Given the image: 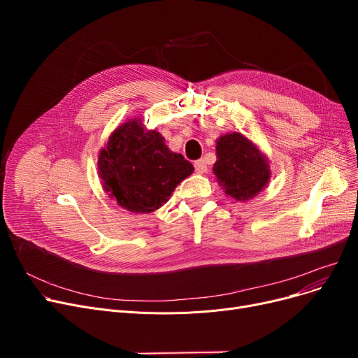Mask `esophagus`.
Masks as SVG:
<instances>
[{"label": "esophagus", "mask_w": 358, "mask_h": 358, "mask_svg": "<svg viewBox=\"0 0 358 358\" xmlns=\"http://www.w3.org/2000/svg\"><path fill=\"white\" fill-rule=\"evenodd\" d=\"M194 168H196V173H199V174H204L206 171H208V165H206L204 159L196 161L194 162Z\"/></svg>", "instance_id": "34e87169"}]
</instances>
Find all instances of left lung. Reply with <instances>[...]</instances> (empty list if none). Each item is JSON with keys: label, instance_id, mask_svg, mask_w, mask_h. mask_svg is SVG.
Returning <instances> with one entry per match:
<instances>
[{"label": "left lung", "instance_id": "left-lung-1", "mask_svg": "<svg viewBox=\"0 0 358 358\" xmlns=\"http://www.w3.org/2000/svg\"><path fill=\"white\" fill-rule=\"evenodd\" d=\"M216 162L213 173L235 200L247 201L255 197L270 180L268 159L250 139L234 131L216 141Z\"/></svg>", "mask_w": 358, "mask_h": 358}]
</instances>
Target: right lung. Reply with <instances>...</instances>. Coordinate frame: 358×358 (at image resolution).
Here are the masks:
<instances>
[{
	"mask_svg": "<svg viewBox=\"0 0 358 358\" xmlns=\"http://www.w3.org/2000/svg\"><path fill=\"white\" fill-rule=\"evenodd\" d=\"M193 171V164L169 150L159 131L148 130L139 117L113 131L99 155L104 190L135 213L159 209Z\"/></svg>",
	"mask_w": 358,
	"mask_h": 358,
	"instance_id": "add662e5",
	"label": "right lung"
}]
</instances>
